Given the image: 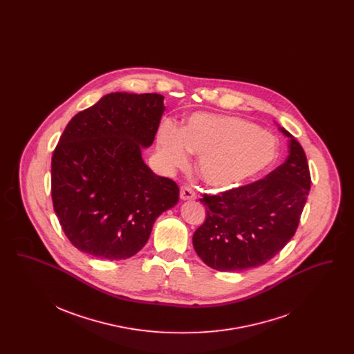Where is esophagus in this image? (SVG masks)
Segmentation results:
<instances>
[{"mask_svg": "<svg viewBox=\"0 0 354 354\" xmlns=\"http://www.w3.org/2000/svg\"><path fill=\"white\" fill-rule=\"evenodd\" d=\"M180 199L182 201H192V199H195V191L189 185H183L180 188Z\"/></svg>", "mask_w": 354, "mask_h": 354, "instance_id": "esophagus-1", "label": "esophagus"}]
</instances>
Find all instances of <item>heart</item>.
<instances>
[{
    "mask_svg": "<svg viewBox=\"0 0 354 354\" xmlns=\"http://www.w3.org/2000/svg\"><path fill=\"white\" fill-rule=\"evenodd\" d=\"M158 153L165 169L182 167L188 152L199 155L198 169L214 188H231L270 166L276 142L245 119L194 114L180 131L163 122L156 135Z\"/></svg>",
    "mask_w": 354,
    "mask_h": 354,
    "instance_id": "obj_1",
    "label": "heart"
}]
</instances>
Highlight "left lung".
<instances>
[{
	"instance_id": "1",
	"label": "left lung",
	"mask_w": 354,
	"mask_h": 354,
	"mask_svg": "<svg viewBox=\"0 0 354 354\" xmlns=\"http://www.w3.org/2000/svg\"><path fill=\"white\" fill-rule=\"evenodd\" d=\"M280 130L289 138V155L281 166L250 185L203 194L205 220L192 244L208 267L220 272L260 267L295 235L310 189V172L301 145Z\"/></svg>"
}]
</instances>
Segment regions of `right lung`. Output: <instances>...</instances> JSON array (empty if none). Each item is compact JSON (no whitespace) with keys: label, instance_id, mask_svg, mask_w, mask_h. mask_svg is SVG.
I'll use <instances>...</instances> for the list:
<instances>
[{"label":"right lung","instance_id":"obj_1","mask_svg":"<svg viewBox=\"0 0 354 354\" xmlns=\"http://www.w3.org/2000/svg\"><path fill=\"white\" fill-rule=\"evenodd\" d=\"M160 94L111 93L74 115L51 156V199L70 243L97 259L124 260L147 243L179 187L142 159L165 111Z\"/></svg>","mask_w":354,"mask_h":354}]
</instances>
